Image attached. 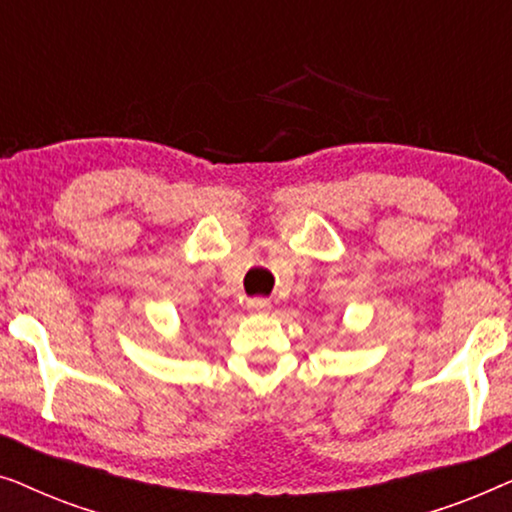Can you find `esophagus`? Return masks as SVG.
I'll use <instances>...</instances> for the list:
<instances>
[{"instance_id":"34e87169","label":"esophagus","mask_w":512,"mask_h":512,"mask_svg":"<svg viewBox=\"0 0 512 512\" xmlns=\"http://www.w3.org/2000/svg\"><path fill=\"white\" fill-rule=\"evenodd\" d=\"M247 307H249V310H254V312H263V310H268V307H270V300L268 298H249Z\"/></svg>"}]
</instances>
